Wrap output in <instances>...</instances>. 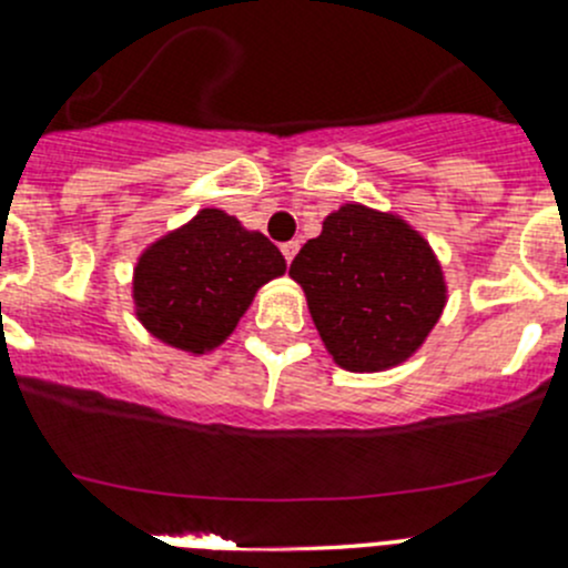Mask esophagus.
<instances>
[{"label":"esophagus","instance_id":"34e87169","mask_svg":"<svg viewBox=\"0 0 568 568\" xmlns=\"http://www.w3.org/2000/svg\"><path fill=\"white\" fill-rule=\"evenodd\" d=\"M280 252H283L285 263H288V266H291V261H294L296 252H300V242H285V244H280Z\"/></svg>","mask_w":568,"mask_h":568}]
</instances>
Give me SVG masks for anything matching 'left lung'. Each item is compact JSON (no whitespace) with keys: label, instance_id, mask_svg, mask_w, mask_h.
Listing matches in <instances>:
<instances>
[{"label":"left lung","instance_id":"obj_1","mask_svg":"<svg viewBox=\"0 0 568 568\" xmlns=\"http://www.w3.org/2000/svg\"><path fill=\"white\" fill-rule=\"evenodd\" d=\"M326 352L374 374L420 348L445 307V280L426 239L404 220L346 203L291 263Z\"/></svg>","mask_w":568,"mask_h":568}]
</instances>
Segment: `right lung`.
<instances>
[{
	"mask_svg": "<svg viewBox=\"0 0 568 568\" xmlns=\"http://www.w3.org/2000/svg\"><path fill=\"white\" fill-rule=\"evenodd\" d=\"M285 274L283 252L236 216L203 209L140 255L134 268L136 318L181 352L220 346L268 280Z\"/></svg>",
	"mask_w": 568,
	"mask_h": 568,
	"instance_id": "add662e5",
	"label": "right lung"
}]
</instances>
